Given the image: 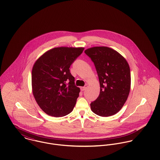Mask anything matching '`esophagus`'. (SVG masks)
<instances>
[{
	"label": "esophagus",
	"instance_id": "1",
	"mask_svg": "<svg viewBox=\"0 0 160 160\" xmlns=\"http://www.w3.org/2000/svg\"><path fill=\"white\" fill-rule=\"evenodd\" d=\"M87 88H88V85H85L84 87H81V90L82 91H85Z\"/></svg>",
	"mask_w": 160,
	"mask_h": 160
}]
</instances>
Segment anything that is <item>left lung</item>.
Returning a JSON list of instances; mask_svg holds the SVG:
<instances>
[{
    "label": "left lung",
    "mask_w": 160,
    "mask_h": 160,
    "mask_svg": "<svg viewBox=\"0 0 160 160\" xmlns=\"http://www.w3.org/2000/svg\"><path fill=\"white\" fill-rule=\"evenodd\" d=\"M94 63L100 82L98 98L91 103L92 111L107 117L118 113L128 97L131 72L126 59L107 47H94L84 51Z\"/></svg>",
    "instance_id": "8db88e82"
}]
</instances>
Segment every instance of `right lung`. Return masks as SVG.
Instances as JSON below:
<instances>
[{"label":"right lung","instance_id":"obj_1","mask_svg":"<svg viewBox=\"0 0 160 160\" xmlns=\"http://www.w3.org/2000/svg\"><path fill=\"white\" fill-rule=\"evenodd\" d=\"M84 48L61 47L43 54L32 69V93L46 114L61 117L70 113L80 89L74 83L69 68Z\"/></svg>","mask_w":160,"mask_h":160}]
</instances>
